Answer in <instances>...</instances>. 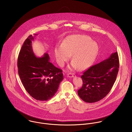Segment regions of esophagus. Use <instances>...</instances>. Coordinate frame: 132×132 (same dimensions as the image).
Returning a JSON list of instances; mask_svg holds the SVG:
<instances>
[{
	"label": "esophagus",
	"instance_id": "obj_1",
	"mask_svg": "<svg viewBox=\"0 0 132 132\" xmlns=\"http://www.w3.org/2000/svg\"><path fill=\"white\" fill-rule=\"evenodd\" d=\"M68 76L69 77H70V78H72V77H74L75 76V75L74 74V73H68Z\"/></svg>",
	"mask_w": 132,
	"mask_h": 132
}]
</instances>
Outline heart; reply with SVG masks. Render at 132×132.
Here are the masks:
<instances>
[{
	"label": "heart",
	"mask_w": 132,
	"mask_h": 132,
	"mask_svg": "<svg viewBox=\"0 0 132 132\" xmlns=\"http://www.w3.org/2000/svg\"><path fill=\"white\" fill-rule=\"evenodd\" d=\"M98 48L97 44L85 35H72L66 38L62 45H57L54 52L57 62L63 66L72 55V66L84 70L94 62Z\"/></svg>",
	"instance_id": "b5f03b06"
}]
</instances>
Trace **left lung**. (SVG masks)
I'll use <instances>...</instances> for the list:
<instances>
[{"mask_svg":"<svg viewBox=\"0 0 132 132\" xmlns=\"http://www.w3.org/2000/svg\"><path fill=\"white\" fill-rule=\"evenodd\" d=\"M119 62L117 52L108 59L90 67L81 78L83 85L78 90L80 97L86 103L96 102L110 92L116 80Z\"/></svg>","mask_w":132,"mask_h":132,"instance_id":"obj_1","label":"left lung"}]
</instances>
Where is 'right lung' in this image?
Segmentation results:
<instances>
[{
  "instance_id": "obj_1",
  "label": "right lung",
  "mask_w": 132,
  "mask_h": 132,
  "mask_svg": "<svg viewBox=\"0 0 132 132\" xmlns=\"http://www.w3.org/2000/svg\"><path fill=\"white\" fill-rule=\"evenodd\" d=\"M34 39L30 35L20 51L18 74L26 90L32 97L38 101H47L56 93L63 78L62 71L49 61L48 53L42 57L36 56L31 46Z\"/></svg>"
}]
</instances>
